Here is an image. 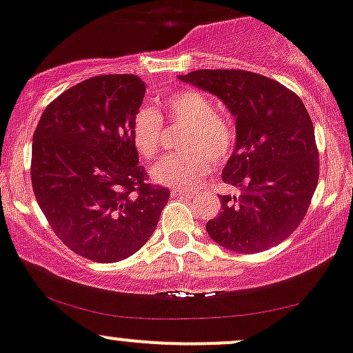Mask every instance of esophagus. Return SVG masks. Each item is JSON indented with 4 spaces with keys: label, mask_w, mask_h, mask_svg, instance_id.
Masks as SVG:
<instances>
[{
    "label": "esophagus",
    "mask_w": 353,
    "mask_h": 353,
    "mask_svg": "<svg viewBox=\"0 0 353 353\" xmlns=\"http://www.w3.org/2000/svg\"><path fill=\"white\" fill-rule=\"evenodd\" d=\"M172 195L176 196V199H193V196H195V193L190 190H183V188H173Z\"/></svg>",
    "instance_id": "esophagus-1"
}]
</instances>
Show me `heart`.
Segmentation results:
<instances>
[{
    "label": "heart",
    "mask_w": 353,
    "mask_h": 353,
    "mask_svg": "<svg viewBox=\"0 0 353 353\" xmlns=\"http://www.w3.org/2000/svg\"><path fill=\"white\" fill-rule=\"evenodd\" d=\"M166 116L187 126L180 139L183 153L170 154L151 170L154 181L172 188L193 187L210 173V160L222 165L236 148V128L217 114L215 102L199 90L180 89L163 97ZM163 121L154 109L141 108L134 114L131 136L143 160L157 157L161 146Z\"/></svg>",
    "instance_id": "obj_1"
}]
</instances>
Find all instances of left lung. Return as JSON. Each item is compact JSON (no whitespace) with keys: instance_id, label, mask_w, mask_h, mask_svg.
<instances>
[{"instance_id":"1","label":"left lung","mask_w":353,"mask_h":353,"mask_svg":"<svg viewBox=\"0 0 353 353\" xmlns=\"http://www.w3.org/2000/svg\"><path fill=\"white\" fill-rule=\"evenodd\" d=\"M180 81L221 97L236 117L237 141L222 172L237 196L221 195L208 236L234 252L266 251L294 232L318 185L312 117L293 90L249 70H195Z\"/></svg>"}]
</instances>
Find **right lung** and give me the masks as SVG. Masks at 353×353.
<instances>
[{"instance_id":"obj_1","label":"right lung","mask_w":353,"mask_h":353,"mask_svg":"<svg viewBox=\"0 0 353 353\" xmlns=\"http://www.w3.org/2000/svg\"><path fill=\"white\" fill-rule=\"evenodd\" d=\"M146 84L96 75L47 105L33 132L32 187L57 237L79 256L116 263L143 248L170 190L148 181L131 136Z\"/></svg>"}]
</instances>
